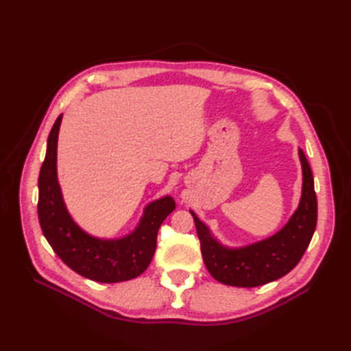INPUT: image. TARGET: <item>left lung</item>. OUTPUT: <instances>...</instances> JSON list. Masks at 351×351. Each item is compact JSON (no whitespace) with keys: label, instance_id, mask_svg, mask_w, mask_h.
<instances>
[{"label":"left lung","instance_id":"left-lung-1","mask_svg":"<svg viewBox=\"0 0 351 351\" xmlns=\"http://www.w3.org/2000/svg\"><path fill=\"white\" fill-rule=\"evenodd\" d=\"M303 185L300 204L289 222L273 236L243 247H226L191 210L204 262L217 282L236 287H256L278 280L296 267L316 230L317 199L315 180L304 152L299 149Z\"/></svg>","mask_w":351,"mask_h":351}]
</instances>
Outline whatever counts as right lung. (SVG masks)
Returning <instances> with one entry per match:
<instances>
[{
	"mask_svg": "<svg viewBox=\"0 0 351 351\" xmlns=\"http://www.w3.org/2000/svg\"><path fill=\"white\" fill-rule=\"evenodd\" d=\"M62 115L55 121L47 142L38 178V219L53 252L73 271L101 283L138 278L149 266L163 220L175 210V200L163 196L151 202L134 232L121 239H99L82 230L66 210L57 176V145Z\"/></svg>",
	"mask_w": 351,
	"mask_h": 351,
	"instance_id": "right-lung-1",
	"label": "right lung"
}]
</instances>
